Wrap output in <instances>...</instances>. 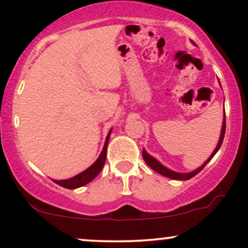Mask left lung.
I'll return each instance as SVG.
<instances>
[{
	"label": "left lung",
	"instance_id": "left-lung-1",
	"mask_svg": "<svg viewBox=\"0 0 248 248\" xmlns=\"http://www.w3.org/2000/svg\"><path fill=\"white\" fill-rule=\"evenodd\" d=\"M225 113V112H224ZM225 128H226V120H225V114H224V121H223V128H221V133H220V139H219V142L217 144V148L215 149V152L211 156L209 157V160H207L205 163L203 164L202 167H199L197 170H195V171H191V172H187V173H182V172H175L172 171V170H169L168 168H166L164 166H162V164L158 162L157 160H155V158L152 157V156L149 155V154L146 153V150H142V156H143V160L146 163L152 168L153 170H155L156 172L161 173V175L166 176V177H169V178H172V179H178V181H186V179H190L192 178L193 176H196L199 171H202V169H203L204 167L206 166L207 163H209L210 160L213 157V156L216 155V153L218 152L219 148H220L221 143H223V140H224V136H225Z\"/></svg>",
	"mask_w": 248,
	"mask_h": 248
}]
</instances>
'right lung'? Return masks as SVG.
I'll return each instance as SVG.
<instances>
[{
  "instance_id": "add662e5",
  "label": "right lung",
  "mask_w": 248,
  "mask_h": 248,
  "mask_svg": "<svg viewBox=\"0 0 248 248\" xmlns=\"http://www.w3.org/2000/svg\"><path fill=\"white\" fill-rule=\"evenodd\" d=\"M109 135H110V130L108 133L106 141H105V146L104 149L100 154V156L98 157L94 163L92 164L88 169L85 170L79 173V175L75 176V177L69 178V179H62V181H53L56 184L61 186L62 187H66V189H77V187H80L85 184L90 183L91 181H93L96 176L99 175V172L101 171L102 168H104L105 162H106V154H107V144H108V140H109Z\"/></svg>"
}]
</instances>
